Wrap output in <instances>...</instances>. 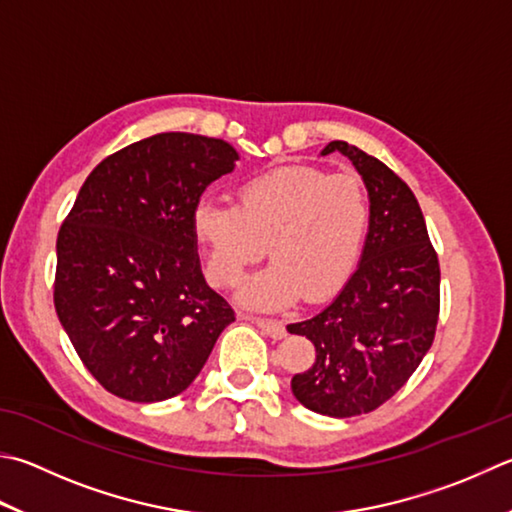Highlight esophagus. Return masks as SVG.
<instances>
[{
    "label": "esophagus",
    "instance_id": "esophagus-1",
    "mask_svg": "<svg viewBox=\"0 0 512 512\" xmlns=\"http://www.w3.org/2000/svg\"><path fill=\"white\" fill-rule=\"evenodd\" d=\"M247 321H252L254 325H258L260 330H263L267 336H272V339H283L287 334L285 332V325L281 321H274V318H260V316H245Z\"/></svg>",
    "mask_w": 512,
    "mask_h": 512
}]
</instances>
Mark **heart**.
<instances>
[{
    "instance_id": "heart-1",
    "label": "heart",
    "mask_w": 512,
    "mask_h": 512,
    "mask_svg": "<svg viewBox=\"0 0 512 512\" xmlns=\"http://www.w3.org/2000/svg\"><path fill=\"white\" fill-rule=\"evenodd\" d=\"M370 220V198L354 176L289 165L240 182L236 205L200 202L191 231L207 281L218 289L238 287L269 249L274 260L240 298L256 310H278L301 296L316 303L339 292L359 265Z\"/></svg>"
}]
</instances>
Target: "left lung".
Listing matches in <instances>:
<instances>
[{
	"label": "left lung",
	"instance_id": "obj_1",
	"mask_svg": "<svg viewBox=\"0 0 512 512\" xmlns=\"http://www.w3.org/2000/svg\"><path fill=\"white\" fill-rule=\"evenodd\" d=\"M368 187L372 220L361 263L341 294L301 323L287 325L316 347L310 370L294 374L292 392L307 410L356 417L392 399L435 341L439 258L412 189L381 160L334 140Z\"/></svg>",
	"mask_w": 512,
	"mask_h": 512
}]
</instances>
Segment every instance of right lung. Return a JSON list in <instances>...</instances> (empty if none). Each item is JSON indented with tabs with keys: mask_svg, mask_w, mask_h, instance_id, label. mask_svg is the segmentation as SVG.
Returning a JSON list of instances; mask_svg holds the SVG:
<instances>
[{
	"mask_svg": "<svg viewBox=\"0 0 512 512\" xmlns=\"http://www.w3.org/2000/svg\"><path fill=\"white\" fill-rule=\"evenodd\" d=\"M236 149L158 133L84 180L57 234L55 312L104 390L156 403L187 390L236 314L205 283L191 231L202 191Z\"/></svg>",
	"mask_w": 512,
	"mask_h": 512,
	"instance_id": "right-lung-1",
	"label": "right lung"
}]
</instances>
